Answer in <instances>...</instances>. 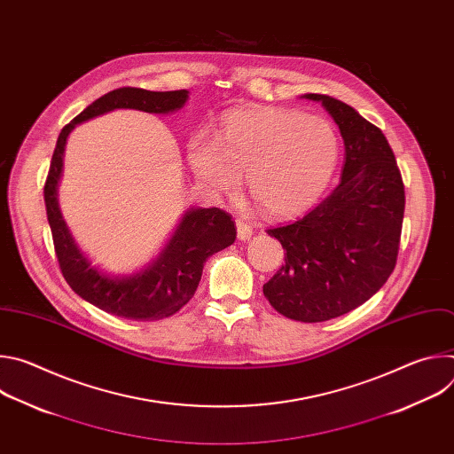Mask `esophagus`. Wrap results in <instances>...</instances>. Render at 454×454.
<instances>
[{
    "mask_svg": "<svg viewBox=\"0 0 454 454\" xmlns=\"http://www.w3.org/2000/svg\"><path fill=\"white\" fill-rule=\"evenodd\" d=\"M235 226H237V237H239V240H249V239H251L253 228H251L247 223H244L242 219H239V221L235 223Z\"/></svg>",
    "mask_w": 454,
    "mask_h": 454,
    "instance_id": "34e87169",
    "label": "esophagus"
}]
</instances>
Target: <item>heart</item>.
<instances>
[{"instance_id": "obj_1", "label": "heart", "mask_w": 454, "mask_h": 454, "mask_svg": "<svg viewBox=\"0 0 454 454\" xmlns=\"http://www.w3.org/2000/svg\"><path fill=\"white\" fill-rule=\"evenodd\" d=\"M341 154L333 121L287 107H246L230 113L215 137L196 133L186 161L203 186L231 193L246 174L254 205L270 217L310 208L333 181Z\"/></svg>"}]
</instances>
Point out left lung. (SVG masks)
<instances>
[{"mask_svg":"<svg viewBox=\"0 0 454 454\" xmlns=\"http://www.w3.org/2000/svg\"><path fill=\"white\" fill-rule=\"evenodd\" d=\"M340 127L345 165L340 184L301 219L268 230L286 264L264 284L284 316L317 323L370 300L392 275L404 219V184L382 131L348 104L307 93Z\"/></svg>","mask_w":454,"mask_h":454,"instance_id":"8db88e82","label":"left lung"}]
</instances>
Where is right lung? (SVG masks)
Returning <instances> with one entry per match:
<instances>
[{"label":"right lung","mask_w":454,"mask_h":454,"mask_svg":"<svg viewBox=\"0 0 454 454\" xmlns=\"http://www.w3.org/2000/svg\"><path fill=\"white\" fill-rule=\"evenodd\" d=\"M188 100L186 90L147 91L120 88L90 104L62 129L51 156L44 184L46 215L60 271L70 287L91 305L133 321H156L176 314L196 293L208 258L231 246L237 237L231 217L212 207H190L156 258L129 275H111L91 264L75 242L59 208L57 190L62 176L67 140L75 125L114 109H137L151 114H170Z\"/></svg>","instance_id":"obj_1"}]
</instances>
